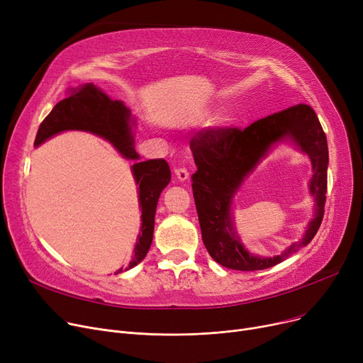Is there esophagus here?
Instances as JSON below:
<instances>
[{"label": "esophagus", "mask_w": 363, "mask_h": 363, "mask_svg": "<svg viewBox=\"0 0 363 363\" xmlns=\"http://www.w3.org/2000/svg\"><path fill=\"white\" fill-rule=\"evenodd\" d=\"M175 175L181 182H184L189 178V172L185 167H178V169H175Z\"/></svg>", "instance_id": "obj_1"}]
</instances>
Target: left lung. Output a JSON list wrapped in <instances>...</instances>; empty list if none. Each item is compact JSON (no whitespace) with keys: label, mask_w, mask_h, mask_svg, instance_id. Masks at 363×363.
<instances>
[{"label":"left lung","mask_w":363,"mask_h":363,"mask_svg":"<svg viewBox=\"0 0 363 363\" xmlns=\"http://www.w3.org/2000/svg\"><path fill=\"white\" fill-rule=\"evenodd\" d=\"M291 139L313 162L310 192L315 215L305 237L274 258L252 255L239 241L230 218L232 197L243 179L279 140ZM197 172L193 194L206 249L219 264L235 271L268 269L290 257L316 235L327 201L328 144L319 119L308 104H297L253 122L245 129L207 128L189 143Z\"/></svg>","instance_id":"obj_1"}]
</instances>
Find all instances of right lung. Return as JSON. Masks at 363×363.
I'll return each instance as SVG.
<instances>
[{
	"mask_svg": "<svg viewBox=\"0 0 363 363\" xmlns=\"http://www.w3.org/2000/svg\"><path fill=\"white\" fill-rule=\"evenodd\" d=\"M67 97L57 103L38 129L33 145H41L48 138L63 130H85L108 141L125 159L135 160L132 175L138 186L141 207V233L128 269L137 266L145 256L152 241L155 215L160 193L170 181V169L166 160L152 159L138 162L140 155L133 148V135L129 108L119 100H111L99 86L85 84L67 91ZM123 272L121 268L118 272Z\"/></svg>",
	"mask_w": 363,
	"mask_h": 363,
	"instance_id": "1",
	"label": "right lung"
}]
</instances>
